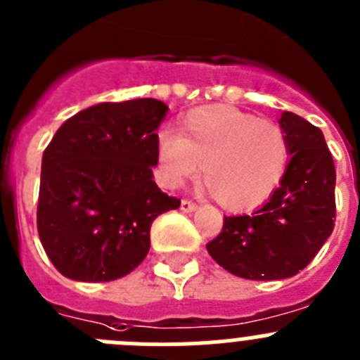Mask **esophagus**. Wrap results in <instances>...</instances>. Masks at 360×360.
<instances>
[{
	"mask_svg": "<svg viewBox=\"0 0 360 360\" xmlns=\"http://www.w3.org/2000/svg\"><path fill=\"white\" fill-rule=\"evenodd\" d=\"M180 209H182V212H194L196 210V203H193L191 200H182Z\"/></svg>",
	"mask_w": 360,
	"mask_h": 360,
	"instance_id": "34e87169",
	"label": "esophagus"
}]
</instances>
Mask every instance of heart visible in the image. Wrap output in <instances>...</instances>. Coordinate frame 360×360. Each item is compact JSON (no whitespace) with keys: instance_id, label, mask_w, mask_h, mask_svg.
Returning <instances> with one entry per match:
<instances>
[{"instance_id":"1","label":"heart","mask_w":360,"mask_h":360,"mask_svg":"<svg viewBox=\"0 0 360 360\" xmlns=\"http://www.w3.org/2000/svg\"><path fill=\"white\" fill-rule=\"evenodd\" d=\"M157 158L166 186H182L203 164V182L217 202L229 209H248L268 200L282 182L289 141L271 121L212 105L189 112L180 135H158Z\"/></svg>"}]
</instances>
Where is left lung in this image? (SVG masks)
Returning a JSON list of instances; mask_svg holds the SVG:
<instances>
[{"instance_id":"obj_1","label":"left lung","mask_w":360,"mask_h":360,"mask_svg":"<svg viewBox=\"0 0 360 360\" xmlns=\"http://www.w3.org/2000/svg\"><path fill=\"white\" fill-rule=\"evenodd\" d=\"M280 128L289 164L269 200L250 216H225L207 252L232 275L282 280L302 271L334 230L335 167L323 131L292 112Z\"/></svg>"}]
</instances>
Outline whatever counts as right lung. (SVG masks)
<instances>
[{
    "label": "right lung",
    "mask_w": 360,
    "mask_h": 360,
    "mask_svg": "<svg viewBox=\"0 0 360 360\" xmlns=\"http://www.w3.org/2000/svg\"><path fill=\"white\" fill-rule=\"evenodd\" d=\"M166 112L153 98L98 103L53 135L42 155L37 230L64 276L110 282L128 275L150 252L155 217L180 207L151 169Z\"/></svg>",
    "instance_id": "right-lung-1"
}]
</instances>
